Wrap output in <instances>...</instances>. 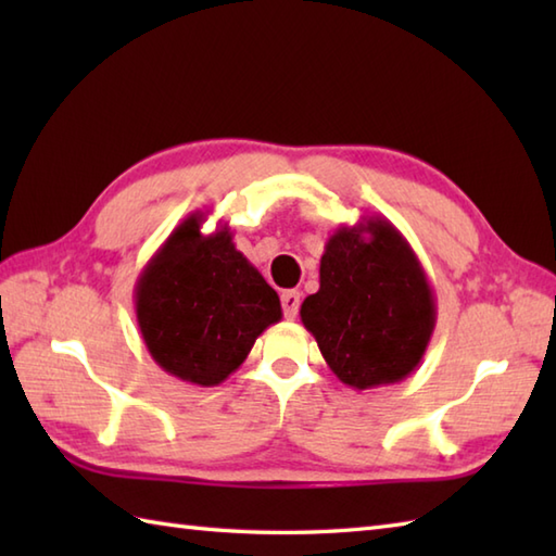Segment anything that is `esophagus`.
<instances>
[{
    "instance_id": "34e87169",
    "label": "esophagus",
    "mask_w": 556,
    "mask_h": 556,
    "mask_svg": "<svg viewBox=\"0 0 556 556\" xmlns=\"http://www.w3.org/2000/svg\"><path fill=\"white\" fill-rule=\"evenodd\" d=\"M281 308H285L287 320H293L301 308V293L299 291H285L281 293Z\"/></svg>"
}]
</instances>
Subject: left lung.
Segmentation results:
<instances>
[{"label": "left lung", "instance_id": "obj_1", "mask_svg": "<svg viewBox=\"0 0 556 556\" xmlns=\"http://www.w3.org/2000/svg\"><path fill=\"white\" fill-rule=\"evenodd\" d=\"M301 323L351 389L396 384L418 368L437 323L428 275L392 222L372 215L339 227L320 257V289Z\"/></svg>", "mask_w": 556, "mask_h": 556}]
</instances>
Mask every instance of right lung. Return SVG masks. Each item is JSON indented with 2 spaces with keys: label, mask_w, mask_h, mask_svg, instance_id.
I'll list each match as a JSON object with an SVG mask.
<instances>
[{
  "label": "right lung",
  "mask_w": 556,
  "mask_h": 556,
  "mask_svg": "<svg viewBox=\"0 0 556 556\" xmlns=\"http://www.w3.org/2000/svg\"><path fill=\"white\" fill-rule=\"evenodd\" d=\"M188 215L136 281V317L164 372L217 387L239 370L255 339L281 320L277 291L236 251L229 227L203 233Z\"/></svg>",
  "instance_id": "1"
}]
</instances>
